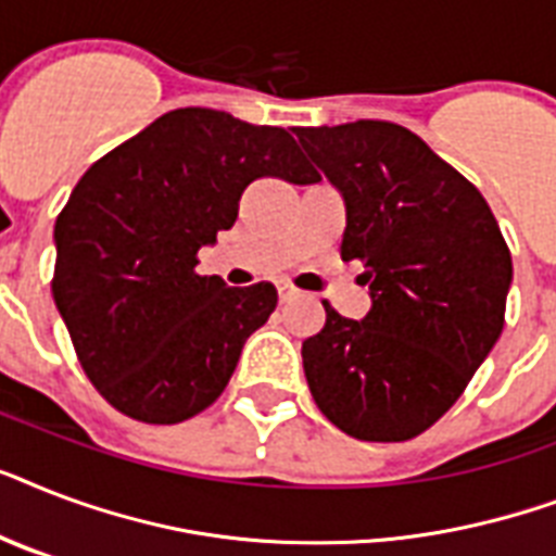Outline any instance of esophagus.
I'll return each mask as SVG.
<instances>
[{
    "label": "esophagus",
    "instance_id": "1",
    "mask_svg": "<svg viewBox=\"0 0 556 556\" xmlns=\"http://www.w3.org/2000/svg\"><path fill=\"white\" fill-rule=\"evenodd\" d=\"M277 291H279V300H282V303H288V300H296V296H300V291H296L291 282H286V279H279Z\"/></svg>",
    "mask_w": 556,
    "mask_h": 556
}]
</instances>
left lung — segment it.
<instances>
[{
    "mask_svg": "<svg viewBox=\"0 0 556 556\" xmlns=\"http://www.w3.org/2000/svg\"><path fill=\"white\" fill-rule=\"evenodd\" d=\"M346 201L340 256L364 262L371 308L303 343L314 404L361 441H406L439 421L505 326L510 251L488 201L389 121L294 129Z\"/></svg>",
    "mask_w": 556,
    "mask_h": 556,
    "instance_id": "8db88e82",
    "label": "left lung"
}]
</instances>
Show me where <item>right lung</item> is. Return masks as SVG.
<instances>
[{
    "instance_id": "right-lung-1",
    "label": "right lung",
    "mask_w": 556,
    "mask_h": 556,
    "mask_svg": "<svg viewBox=\"0 0 556 556\" xmlns=\"http://www.w3.org/2000/svg\"><path fill=\"white\" fill-rule=\"evenodd\" d=\"M262 176L317 181L286 129L176 109L94 161L56 216V312L83 371L135 421L207 409L277 308L270 282L227 288L195 274Z\"/></svg>"
}]
</instances>
